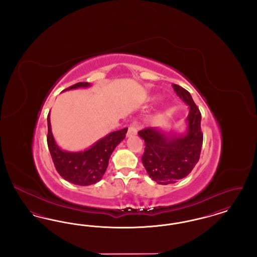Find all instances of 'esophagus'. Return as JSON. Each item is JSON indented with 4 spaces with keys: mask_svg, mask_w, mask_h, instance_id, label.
<instances>
[{
    "mask_svg": "<svg viewBox=\"0 0 257 257\" xmlns=\"http://www.w3.org/2000/svg\"><path fill=\"white\" fill-rule=\"evenodd\" d=\"M137 133H138V130H137V128H136V126H135L134 124H132V125H130V126L128 127V132H127L126 136H127V137H132V136L137 135Z\"/></svg>",
    "mask_w": 257,
    "mask_h": 257,
    "instance_id": "1",
    "label": "esophagus"
}]
</instances>
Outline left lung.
I'll return each instance as SVG.
<instances>
[{
	"mask_svg": "<svg viewBox=\"0 0 257 257\" xmlns=\"http://www.w3.org/2000/svg\"><path fill=\"white\" fill-rule=\"evenodd\" d=\"M172 87L189 106L186 131L178 134L166 132L159 127H148L138 133L146 143L143 165L149 177L161 185L175 183L193 171L199 160L203 142L201 113L190 92L175 84Z\"/></svg>",
	"mask_w": 257,
	"mask_h": 257,
	"instance_id": "1",
	"label": "left lung"
}]
</instances>
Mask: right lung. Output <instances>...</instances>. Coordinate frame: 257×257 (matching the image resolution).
<instances>
[{
	"label": "right lung",
	"mask_w": 257,
	"mask_h": 257,
	"mask_svg": "<svg viewBox=\"0 0 257 257\" xmlns=\"http://www.w3.org/2000/svg\"><path fill=\"white\" fill-rule=\"evenodd\" d=\"M89 83H77L63 91L80 87H88ZM48 135L47 144L55 168L61 177L70 183L88 186L100 181L108 168L110 155L114 148L125 139L128 128L111 132L100 139L87 149L82 151L62 150L52 133L50 113L47 116Z\"/></svg>",
	"instance_id": "right-lung-1"
}]
</instances>
